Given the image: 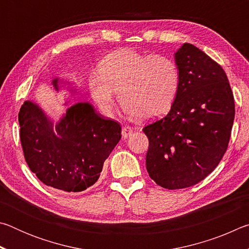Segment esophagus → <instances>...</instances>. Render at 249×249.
I'll return each mask as SVG.
<instances>
[{
  "label": "esophagus",
  "mask_w": 249,
  "mask_h": 249,
  "mask_svg": "<svg viewBox=\"0 0 249 249\" xmlns=\"http://www.w3.org/2000/svg\"><path fill=\"white\" fill-rule=\"evenodd\" d=\"M133 135V128L130 127V126H124L123 128H122V136L124 138H128Z\"/></svg>",
  "instance_id": "esophagus-1"
}]
</instances>
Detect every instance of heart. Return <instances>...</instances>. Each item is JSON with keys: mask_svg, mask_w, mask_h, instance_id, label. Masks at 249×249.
I'll use <instances>...</instances> for the list:
<instances>
[{"mask_svg": "<svg viewBox=\"0 0 249 249\" xmlns=\"http://www.w3.org/2000/svg\"><path fill=\"white\" fill-rule=\"evenodd\" d=\"M180 71L172 59L159 54L122 50L104 59L100 73L90 78L92 96L105 112H112L119 92L122 107L137 119L165 114L174 104Z\"/></svg>", "mask_w": 249, "mask_h": 249, "instance_id": "1", "label": "heart"}]
</instances>
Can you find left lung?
Segmentation results:
<instances>
[{"label": "left lung", "mask_w": 249, "mask_h": 249, "mask_svg": "<svg viewBox=\"0 0 249 249\" xmlns=\"http://www.w3.org/2000/svg\"><path fill=\"white\" fill-rule=\"evenodd\" d=\"M178 94L168 114L145 126L146 168L160 187L176 190L199 183L215 169L229 146L235 103L222 67L183 44L175 54Z\"/></svg>", "instance_id": "obj_1"}]
</instances>
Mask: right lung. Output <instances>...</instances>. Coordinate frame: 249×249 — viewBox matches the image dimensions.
Instances as JSON below:
<instances>
[{"instance_id":"obj_1","label":"right lung","mask_w":249,"mask_h":249,"mask_svg":"<svg viewBox=\"0 0 249 249\" xmlns=\"http://www.w3.org/2000/svg\"><path fill=\"white\" fill-rule=\"evenodd\" d=\"M57 83L54 79L56 90ZM18 123L29 169L44 184L65 192H81L93 185L122 137L116 121L104 119L82 102L70 107L53 125L38 105L25 101Z\"/></svg>"}]
</instances>
